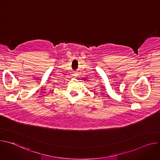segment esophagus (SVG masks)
Returning a JSON list of instances; mask_svg holds the SVG:
<instances>
[{
  "mask_svg": "<svg viewBox=\"0 0 160 160\" xmlns=\"http://www.w3.org/2000/svg\"><path fill=\"white\" fill-rule=\"evenodd\" d=\"M76 74H77V73H75V74H74V75H75V76H77V75H76Z\"/></svg>",
  "mask_w": 160,
  "mask_h": 160,
  "instance_id": "34e87169",
  "label": "esophagus"
}]
</instances>
